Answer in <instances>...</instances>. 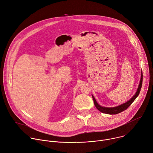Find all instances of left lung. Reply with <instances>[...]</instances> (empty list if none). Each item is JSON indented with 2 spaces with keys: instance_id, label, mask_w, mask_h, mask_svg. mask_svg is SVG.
Segmentation results:
<instances>
[{
  "instance_id": "left-lung-1",
  "label": "left lung",
  "mask_w": 153,
  "mask_h": 153,
  "mask_svg": "<svg viewBox=\"0 0 153 153\" xmlns=\"http://www.w3.org/2000/svg\"><path fill=\"white\" fill-rule=\"evenodd\" d=\"M142 81H143V74H142V72L140 81V83H139V87H138V88H137V90L136 91V93L132 97V98L130 99L127 102H126V103H124L123 104H122L120 105H119L117 107H102V106L100 105L97 103V102L95 100V99L94 97V96H92V98H93V100H94V104H95V107L101 112H102L103 113H105V114H116L119 113H120L122 111L126 110L127 108H128L129 107V106L133 102V101L138 97V95H139V94L140 93V91L141 87H142Z\"/></svg>"
}]
</instances>
